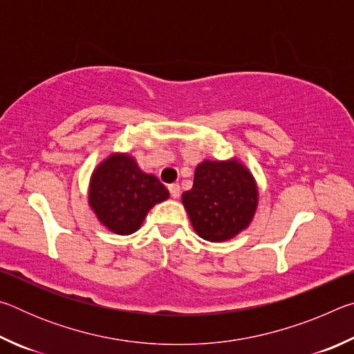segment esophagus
Masks as SVG:
<instances>
[{
  "label": "esophagus",
  "mask_w": 354,
  "mask_h": 354,
  "mask_svg": "<svg viewBox=\"0 0 354 354\" xmlns=\"http://www.w3.org/2000/svg\"><path fill=\"white\" fill-rule=\"evenodd\" d=\"M169 192H170L171 198H178V196L181 195V187H179V184H170Z\"/></svg>",
  "instance_id": "34e87169"
}]
</instances>
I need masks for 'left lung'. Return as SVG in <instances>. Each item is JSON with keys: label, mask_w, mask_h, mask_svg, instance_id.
Listing matches in <instances>:
<instances>
[{"label": "left lung", "mask_w": 354, "mask_h": 354, "mask_svg": "<svg viewBox=\"0 0 354 354\" xmlns=\"http://www.w3.org/2000/svg\"><path fill=\"white\" fill-rule=\"evenodd\" d=\"M183 203L200 237L223 242L250 225L257 190L253 178L239 162L205 160L196 167L194 187L184 192Z\"/></svg>", "instance_id": "obj_1"}]
</instances>
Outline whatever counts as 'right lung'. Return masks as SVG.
<instances>
[{"label": "right lung", "mask_w": 354, "mask_h": 354, "mask_svg": "<svg viewBox=\"0 0 354 354\" xmlns=\"http://www.w3.org/2000/svg\"><path fill=\"white\" fill-rule=\"evenodd\" d=\"M167 198L159 179L142 173L127 154L111 156L95 170L88 194L101 223L123 236L139 230L149 209Z\"/></svg>", "instance_id": "obj_1"}]
</instances>
